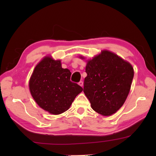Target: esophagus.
<instances>
[{
  "label": "esophagus",
  "mask_w": 156,
  "mask_h": 156,
  "mask_svg": "<svg viewBox=\"0 0 156 156\" xmlns=\"http://www.w3.org/2000/svg\"><path fill=\"white\" fill-rule=\"evenodd\" d=\"M78 84H79V85H80V86H81V87H83V81H80V82H79V83H78Z\"/></svg>",
  "instance_id": "esophagus-1"
}]
</instances>
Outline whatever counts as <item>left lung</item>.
Instances as JSON below:
<instances>
[{"mask_svg":"<svg viewBox=\"0 0 156 156\" xmlns=\"http://www.w3.org/2000/svg\"><path fill=\"white\" fill-rule=\"evenodd\" d=\"M80 58H84L80 57ZM83 91L95 112L113 114L125 103L134 72L130 63L107 50L87 61Z\"/></svg>","mask_w":156,"mask_h":156,"instance_id":"8db88e82","label":"left lung"}]
</instances>
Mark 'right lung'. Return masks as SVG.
<instances>
[{
    "instance_id": "1",
    "label": "right lung",
    "mask_w": 156,
    "mask_h": 156,
    "mask_svg": "<svg viewBox=\"0 0 156 156\" xmlns=\"http://www.w3.org/2000/svg\"><path fill=\"white\" fill-rule=\"evenodd\" d=\"M72 73L62 68L60 60L46 56L36 66L29 87L38 106L54 115L69 109L75 98L83 90L70 80Z\"/></svg>"
}]
</instances>
